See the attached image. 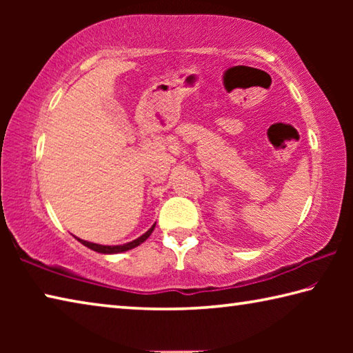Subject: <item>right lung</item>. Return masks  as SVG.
<instances>
[{
  "mask_svg": "<svg viewBox=\"0 0 353 353\" xmlns=\"http://www.w3.org/2000/svg\"><path fill=\"white\" fill-rule=\"evenodd\" d=\"M154 227H155V224H152L151 229H149L146 234H143L141 236L137 238V240L130 241V243H126V244H118V246H104V244L83 241V240H81V238H77V241H81L83 246L94 250V252H99V254H121V252H126V250H130V249H134L137 246H140L143 241H146L148 238H149V235H151L152 232H154Z\"/></svg>",
  "mask_w": 353,
  "mask_h": 353,
  "instance_id": "right-lung-1",
  "label": "right lung"
}]
</instances>
